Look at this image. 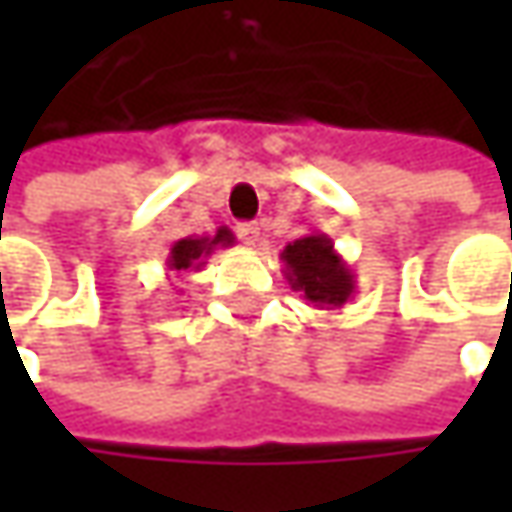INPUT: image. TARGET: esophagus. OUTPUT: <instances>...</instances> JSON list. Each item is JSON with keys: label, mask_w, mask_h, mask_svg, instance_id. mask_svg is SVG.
Returning <instances> with one entry per match:
<instances>
[{"label": "esophagus", "mask_w": 512, "mask_h": 512, "mask_svg": "<svg viewBox=\"0 0 512 512\" xmlns=\"http://www.w3.org/2000/svg\"><path fill=\"white\" fill-rule=\"evenodd\" d=\"M236 236H239L245 245L253 247L259 242V225H253V222H239V225H236Z\"/></svg>", "instance_id": "34e87169"}]
</instances>
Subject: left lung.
I'll use <instances>...</instances> for the list:
<instances>
[{"label":"left lung","instance_id":"obj_1","mask_svg":"<svg viewBox=\"0 0 512 512\" xmlns=\"http://www.w3.org/2000/svg\"><path fill=\"white\" fill-rule=\"evenodd\" d=\"M285 279L316 310H339L356 293V273L336 253L327 233H307L279 253Z\"/></svg>","mask_w":512,"mask_h":512}]
</instances>
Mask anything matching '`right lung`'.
Wrapping results in <instances>:
<instances>
[{"label":"right lung","mask_w":512,"mask_h":512,"mask_svg":"<svg viewBox=\"0 0 512 512\" xmlns=\"http://www.w3.org/2000/svg\"><path fill=\"white\" fill-rule=\"evenodd\" d=\"M236 242V236L227 230V227H219L213 236H185L179 242H173L168 253V270L173 273H185V270H202L207 265L205 259L216 250V247H230Z\"/></svg>","instance_id":"obj_1"}]
</instances>
